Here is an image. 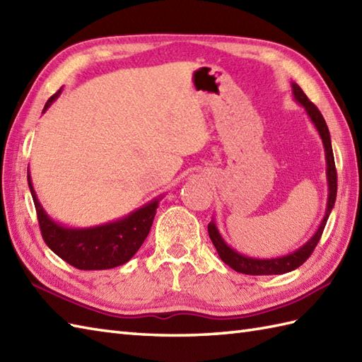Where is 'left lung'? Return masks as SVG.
<instances>
[{
	"mask_svg": "<svg viewBox=\"0 0 362 362\" xmlns=\"http://www.w3.org/2000/svg\"><path fill=\"white\" fill-rule=\"evenodd\" d=\"M292 87V96H294L296 103L303 107L308 118L316 127L319 132V136L322 140V144H324V151H325V161H327V183H328V199H327V210H325V216L322 219L319 228L316 230L308 241H306L303 245L294 252L288 253V255L283 257H275V258H255V257H249L244 255V253H240L235 250L233 247L226 243L224 238L219 233V228L216 226V221L214 218L209 224V235L210 240L213 243L214 247L218 250V255L221 259L224 261L226 264H228L232 269H235L236 272H241L245 275H280V274H286L294 271L298 266H302L308 257L313 253V250L316 249V245L320 240L322 233H324V228L327 226V221L329 218V213H332L334 202H336V193H337V175H336V166H334V157H333V148H332V138H329V130L327 127V122L322 117V113L319 109L314 105L306 95L303 93V90L300 88L296 82L291 83Z\"/></svg>",
	"mask_w": 362,
	"mask_h": 362,
	"instance_id": "1",
	"label": "left lung"
}]
</instances>
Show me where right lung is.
<instances>
[{
  "instance_id": "1",
  "label": "right lung",
  "mask_w": 362,
  "mask_h": 362,
  "mask_svg": "<svg viewBox=\"0 0 362 362\" xmlns=\"http://www.w3.org/2000/svg\"><path fill=\"white\" fill-rule=\"evenodd\" d=\"M62 93L60 88L43 107V113ZM29 191L37 210L45 243L57 257L81 271H103L126 264L148 238L161 197L152 199L140 209L117 221L95 227H68L54 221L38 201L28 166Z\"/></svg>"
}]
</instances>
